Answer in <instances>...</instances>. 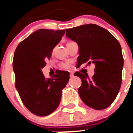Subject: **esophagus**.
Here are the masks:
<instances>
[{"mask_svg":"<svg viewBox=\"0 0 133 133\" xmlns=\"http://www.w3.org/2000/svg\"><path fill=\"white\" fill-rule=\"evenodd\" d=\"M73 76H74V73L70 72V77H73Z\"/></svg>","mask_w":133,"mask_h":133,"instance_id":"obj_1","label":"esophagus"}]
</instances>
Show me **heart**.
I'll return each instance as SVG.
<instances>
[{
	"instance_id": "heart-1",
	"label": "heart",
	"mask_w": 133,
	"mask_h": 133,
	"mask_svg": "<svg viewBox=\"0 0 133 133\" xmlns=\"http://www.w3.org/2000/svg\"><path fill=\"white\" fill-rule=\"evenodd\" d=\"M60 67L61 68V69H64V70H70L72 67L71 63H70V62L62 63L60 64Z\"/></svg>"
}]
</instances>
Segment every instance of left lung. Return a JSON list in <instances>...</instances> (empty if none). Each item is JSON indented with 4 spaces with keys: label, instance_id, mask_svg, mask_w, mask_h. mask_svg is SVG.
Masks as SVG:
<instances>
[{
    "label": "left lung",
    "instance_id": "8db88e82",
    "mask_svg": "<svg viewBox=\"0 0 133 133\" xmlns=\"http://www.w3.org/2000/svg\"><path fill=\"white\" fill-rule=\"evenodd\" d=\"M66 36L78 45L80 65L95 64L92 78L79 72L74 75L82 80L80 98L93 109H105L115 99L122 82L124 60L120 43L108 30L92 24L66 29Z\"/></svg>",
    "mask_w": 133,
    "mask_h": 133
}]
</instances>
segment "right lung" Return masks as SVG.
Returning a JSON list of instances; mask_svg holds the SVG:
<instances>
[{"mask_svg":"<svg viewBox=\"0 0 133 133\" xmlns=\"http://www.w3.org/2000/svg\"><path fill=\"white\" fill-rule=\"evenodd\" d=\"M64 33L40 29L19 43L14 52L15 86L25 108L37 116H47L57 109L69 82L68 72L59 70L46 80L41 70Z\"/></svg>","mask_w":133,"mask_h":133,"instance_id":"obj_1","label":"right lung"}]
</instances>
